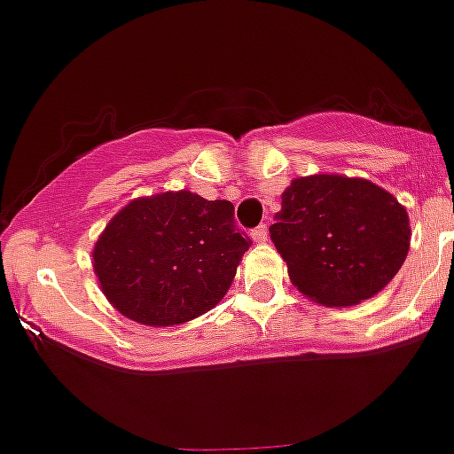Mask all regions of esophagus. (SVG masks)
I'll list each match as a JSON object with an SVG mask.
<instances>
[{
    "label": "esophagus",
    "instance_id": "obj_1",
    "mask_svg": "<svg viewBox=\"0 0 454 454\" xmlns=\"http://www.w3.org/2000/svg\"><path fill=\"white\" fill-rule=\"evenodd\" d=\"M251 238H254V242L265 244L267 238H270V228H267V223H260L258 228H254V231H251Z\"/></svg>",
    "mask_w": 454,
    "mask_h": 454
}]
</instances>
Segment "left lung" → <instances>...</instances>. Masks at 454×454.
Returning <instances> with one entry per match:
<instances>
[{
    "mask_svg": "<svg viewBox=\"0 0 454 454\" xmlns=\"http://www.w3.org/2000/svg\"><path fill=\"white\" fill-rule=\"evenodd\" d=\"M299 293L322 306H354L391 283L409 254L407 210L364 178L306 176L281 196L270 226Z\"/></svg>",
    "mask_w": 454,
    "mask_h": 454,
    "instance_id": "obj_1",
    "label": "left lung"
}]
</instances>
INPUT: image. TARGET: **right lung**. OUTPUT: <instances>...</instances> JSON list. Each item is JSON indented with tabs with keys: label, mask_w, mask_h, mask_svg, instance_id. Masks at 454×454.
Returning a JSON list of instances; mask_svg holds the SVG:
<instances>
[{
	"label": "right lung",
	"mask_w": 454,
	"mask_h": 454,
	"mask_svg": "<svg viewBox=\"0 0 454 454\" xmlns=\"http://www.w3.org/2000/svg\"><path fill=\"white\" fill-rule=\"evenodd\" d=\"M249 247L231 200L164 192L114 216L93 247V270L125 317L173 326L222 301Z\"/></svg>",
	"instance_id": "add662e5"
}]
</instances>
